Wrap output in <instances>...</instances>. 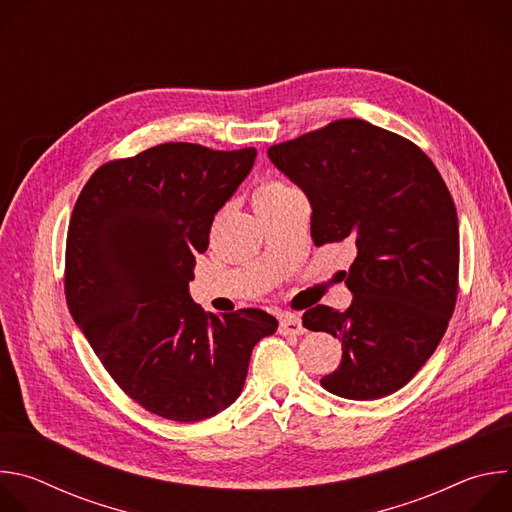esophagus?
Wrapping results in <instances>:
<instances>
[{"instance_id":"1","label":"esophagus","mask_w":512,"mask_h":512,"mask_svg":"<svg viewBox=\"0 0 512 512\" xmlns=\"http://www.w3.org/2000/svg\"><path fill=\"white\" fill-rule=\"evenodd\" d=\"M279 332L281 334H294V336H302V334H306V328H304V324H302V320L298 318V316H285L281 322H279Z\"/></svg>"}]
</instances>
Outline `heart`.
I'll list each match as a JSON object with an SVG mask.
<instances>
[{
    "label": "heart",
    "instance_id": "heart-1",
    "mask_svg": "<svg viewBox=\"0 0 512 512\" xmlns=\"http://www.w3.org/2000/svg\"><path fill=\"white\" fill-rule=\"evenodd\" d=\"M289 190H294L291 186L279 182V180H265L261 182L255 192H253V204L255 206H261V204H271L279 198H283Z\"/></svg>",
    "mask_w": 512,
    "mask_h": 512
}]
</instances>
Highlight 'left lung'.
Segmentation results:
<instances>
[{
	"label": "left lung",
	"instance_id": "obj_1",
	"mask_svg": "<svg viewBox=\"0 0 512 512\" xmlns=\"http://www.w3.org/2000/svg\"><path fill=\"white\" fill-rule=\"evenodd\" d=\"M267 156L308 196L314 245L356 247L352 304L302 318L342 342L340 367L322 387L352 401L399 391L435 352L456 306L460 231L446 182L415 143L362 119L271 145Z\"/></svg>",
	"mask_w": 512,
	"mask_h": 512
}]
</instances>
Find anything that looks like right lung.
<instances>
[{
	"label": "right lung",
	"mask_w": 512,
	"mask_h": 512,
	"mask_svg": "<svg viewBox=\"0 0 512 512\" xmlns=\"http://www.w3.org/2000/svg\"><path fill=\"white\" fill-rule=\"evenodd\" d=\"M255 158V148L162 143L101 166L72 210L70 316L113 381L164 419L192 423L233 405L253 346L277 330L263 310L218 316L188 291L214 214Z\"/></svg>",
	"instance_id": "add662e5"
}]
</instances>
